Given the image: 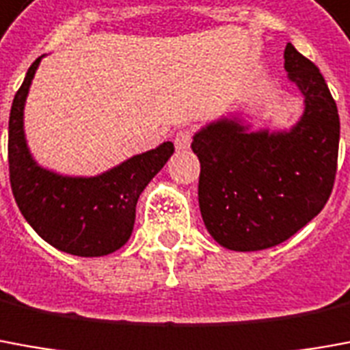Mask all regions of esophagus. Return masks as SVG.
<instances>
[{"instance_id":"esophagus-1","label":"esophagus","mask_w":350,"mask_h":350,"mask_svg":"<svg viewBox=\"0 0 350 350\" xmlns=\"http://www.w3.org/2000/svg\"><path fill=\"white\" fill-rule=\"evenodd\" d=\"M192 135H194V131H192L190 127H183V129H179V131L175 133V146H177L179 150H187L190 146V143H192Z\"/></svg>"}]
</instances>
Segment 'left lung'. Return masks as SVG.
I'll return each mask as SVG.
<instances>
[{"mask_svg":"<svg viewBox=\"0 0 350 350\" xmlns=\"http://www.w3.org/2000/svg\"><path fill=\"white\" fill-rule=\"evenodd\" d=\"M284 59L288 78L305 97V114L291 131L245 133L234 120H221L192 141L202 219L226 250L259 252L286 242L322 211L334 190L336 100L320 70L291 43Z\"/></svg>","mask_w":350,"mask_h":350,"instance_id":"left-lung-1","label":"left lung"}]
</instances>
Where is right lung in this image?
<instances>
[{"instance_id": "add662e5", "label": "right lung", "mask_w": 350, "mask_h": 350, "mask_svg": "<svg viewBox=\"0 0 350 350\" xmlns=\"http://www.w3.org/2000/svg\"><path fill=\"white\" fill-rule=\"evenodd\" d=\"M40 59L26 72L9 116V179L16 206L45 242L78 257L120 250L135 225L144 187L165 165L173 143L133 156L98 177H62L32 160L23 129V110Z\"/></svg>"}]
</instances>
